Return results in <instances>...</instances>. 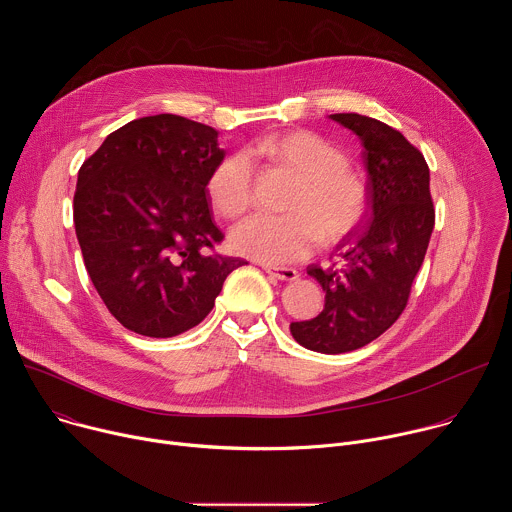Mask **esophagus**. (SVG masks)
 Instances as JSON below:
<instances>
[{
  "instance_id": "obj_1",
  "label": "esophagus",
  "mask_w": 512,
  "mask_h": 512,
  "mask_svg": "<svg viewBox=\"0 0 512 512\" xmlns=\"http://www.w3.org/2000/svg\"><path fill=\"white\" fill-rule=\"evenodd\" d=\"M263 269H265V273L277 277L279 281H296L300 277L298 269H294V267H271V265H265Z\"/></svg>"
}]
</instances>
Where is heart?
<instances>
[{"instance_id": "obj_1", "label": "heart", "mask_w": 512, "mask_h": 512, "mask_svg": "<svg viewBox=\"0 0 512 512\" xmlns=\"http://www.w3.org/2000/svg\"><path fill=\"white\" fill-rule=\"evenodd\" d=\"M253 154L263 156L300 176L285 214L259 212L231 229L235 253L283 265L306 259L324 239L338 243L367 214L369 192L352 172L344 152L312 131H283L259 139ZM206 194L212 208L227 218L243 214L253 202V164L247 154L218 162L208 176Z\"/></svg>"}]
</instances>
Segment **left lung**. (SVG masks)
I'll return each instance as SVG.
<instances>
[{
	"mask_svg": "<svg viewBox=\"0 0 512 512\" xmlns=\"http://www.w3.org/2000/svg\"><path fill=\"white\" fill-rule=\"evenodd\" d=\"M330 119L362 141L371 221L342 239L330 267H308L326 304L316 318L291 322L289 332L308 350L340 354L373 342L401 316L435 212L425 158L397 129L358 113Z\"/></svg>",
	"mask_w": 512,
	"mask_h": 512,
	"instance_id": "8db88e82",
	"label": "left lung"
}]
</instances>
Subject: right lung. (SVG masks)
Instances as JSON below:
<instances>
[{"label":"right lung","mask_w":512,"mask_h":512,"mask_svg":"<svg viewBox=\"0 0 512 512\" xmlns=\"http://www.w3.org/2000/svg\"><path fill=\"white\" fill-rule=\"evenodd\" d=\"M225 160L218 131L180 115L133 119L81 166L75 231L107 310L131 332L172 338L198 326L231 271L206 182Z\"/></svg>","instance_id":"1"}]
</instances>
